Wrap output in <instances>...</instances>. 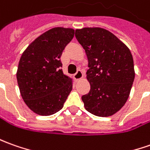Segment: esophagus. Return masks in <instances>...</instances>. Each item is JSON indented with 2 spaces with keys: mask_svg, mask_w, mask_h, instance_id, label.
I'll return each instance as SVG.
<instances>
[{
  "mask_svg": "<svg viewBox=\"0 0 150 150\" xmlns=\"http://www.w3.org/2000/svg\"><path fill=\"white\" fill-rule=\"evenodd\" d=\"M83 72H82V71H80V70H78V71H76V73H75V75H73V77H74V79H75V80H79V79H82L83 78Z\"/></svg>",
  "mask_w": 150,
  "mask_h": 150,
  "instance_id": "1",
  "label": "esophagus"
}]
</instances>
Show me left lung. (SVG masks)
I'll use <instances>...</instances> for the list:
<instances>
[{
    "label": "left lung",
    "mask_w": 150,
    "mask_h": 150,
    "mask_svg": "<svg viewBox=\"0 0 150 150\" xmlns=\"http://www.w3.org/2000/svg\"><path fill=\"white\" fill-rule=\"evenodd\" d=\"M75 38L88 61L90 90L82 96L85 109L98 117L112 116L126 103L134 82L131 51L104 28L76 29Z\"/></svg>",
    "instance_id": "left-lung-1"
}]
</instances>
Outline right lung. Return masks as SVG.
<instances>
[{"label":"right lung","instance_id":"add662e5","mask_svg":"<svg viewBox=\"0 0 150 150\" xmlns=\"http://www.w3.org/2000/svg\"><path fill=\"white\" fill-rule=\"evenodd\" d=\"M74 33L72 28H52L37 38L20 57L18 85L24 103L35 113L57 112L71 93L73 80L63 73L61 57Z\"/></svg>","mask_w":150,"mask_h":150}]
</instances>
